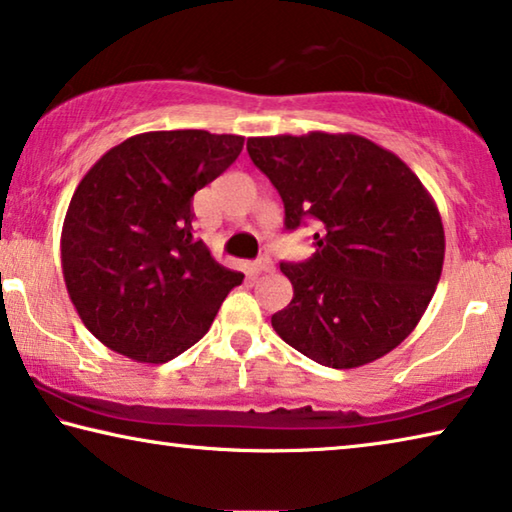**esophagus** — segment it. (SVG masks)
Returning a JSON list of instances; mask_svg holds the SVG:
<instances>
[{
  "label": "esophagus",
  "mask_w": 512,
  "mask_h": 512,
  "mask_svg": "<svg viewBox=\"0 0 512 512\" xmlns=\"http://www.w3.org/2000/svg\"><path fill=\"white\" fill-rule=\"evenodd\" d=\"M253 273H271L273 271V262L268 257H259L257 262H253Z\"/></svg>",
  "instance_id": "obj_1"
}]
</instances>
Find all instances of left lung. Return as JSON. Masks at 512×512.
Segmentation results:
<instances>
[{
    "label": "left lung",
    "instance_id": "1",
    "mask_svg": "<svg viewBox=\"0 0 512 512\" xmlns=\"http://www.w3.org/2000/svg\"><path fill=\"white\" fill-rule=\"evenodd\" d=\"M248 155L284 203V225H318L316 253L280 264L293 298L271 323L327 368H359L397 348L443 273V219L393 151L352 133L248 137Z\"/></svg>",
    "mask_w": 512,
    "mask_h": 512
}]
</instances>
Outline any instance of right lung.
<instances>
[{
  "label": "right lung",
  "mask_w": 512,
  "mask_h": 512,
  "mask_svg": "<svg viewBox=\"0 0 512 512\" xmlns=\"http://www.w3.org/2000/svg\"><path fill=\"white\" fill-rule=\"evenodd\" d=\"M241 135L151 131L112 146L69 201L60 262L83 325L124 357L167 363L210 329L244 275L192 235V198L230 167Z\"/></svg>",
  "instance_id": "add662e5"
}]
</instances>
